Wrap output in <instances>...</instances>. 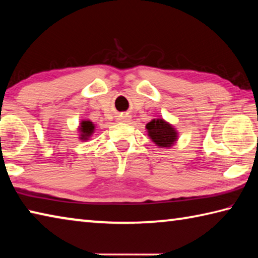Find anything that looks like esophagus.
<instances>
[{
  "mask_svg": "<svg viewBox=\"0 0 258 258\" xmlns=\"http://www.w3.org/2000/svg\"><path fill=\"white\" fill-rule=\"evenodd\" d=\"M117 120H119V121H128L130 120V116L127 115V113H124V115L118 116V118H117Z\"/></svg>",
  "mask_w": 258,
  "mask_h": 258,
  "instance_id": "esophagus-1",
  "label": "esophagus"
}]
</instances>
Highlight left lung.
<instances>
[{
    "mask_svg": "<svg viewBox=\"0 0 258 258\" xmlns=\"http://www.w3.org/2000/svg\"><path fill=\"white\" fill-rule=\"evenodd\" d=\"M147 132L157 147L171 148L177 141V131L163 118H154L146 125Z\"/></svg>",
    "mask_w": 258,
    "mask_h": 258,
    "instance_id": "1",
    "label": "left lung"
}]
</instances>
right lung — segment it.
Wrapping results in <instances>:
<instances>
[{"label": "right lung", "instance_id": "1", "mask_svg": "<svg viewBox=\"0 0 258 258\" xmlns=\"http://www.w3.org/2000/svg\"><path fill=\"white\" fill-rule=\"evenodd\" d=\"M95 125L91 120H82L80 126H78V132H80V140L86 141L89 140L94 133Z\"/></svg>", "mask_w": 258, "mask_h": 258}]
</instances>
